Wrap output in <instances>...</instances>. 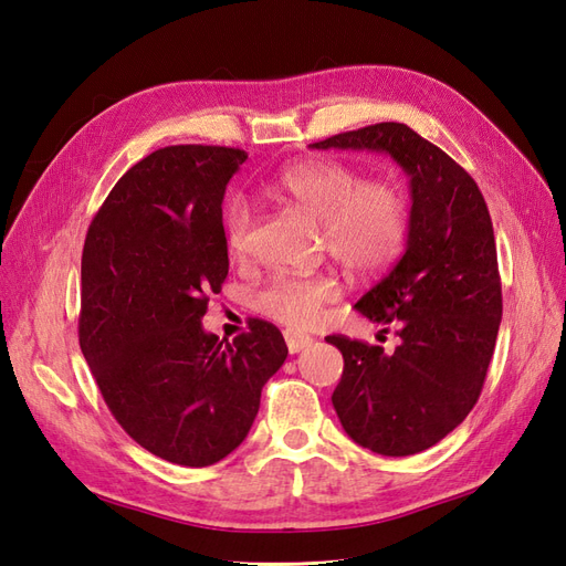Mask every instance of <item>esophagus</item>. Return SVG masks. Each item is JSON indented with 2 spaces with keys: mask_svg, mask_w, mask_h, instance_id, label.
<instances>
[{
  "mask_svg": "<svg viewBox=\"0 0 566 566\" xmlns=\"http://www.w3.org/2000/svg\"><path fill=\"white\" fill-rule=\"evenodd\" d=\"M283 337H285V345H287L290 354H297V352H302V349L312 345V337L300 333V331H285Z\"/></svg>",
  "mask_w": 566,
  "mask_h": 566,
  "instance_id": "34e87169",
  "label": "esophagus"
}]
</instances>
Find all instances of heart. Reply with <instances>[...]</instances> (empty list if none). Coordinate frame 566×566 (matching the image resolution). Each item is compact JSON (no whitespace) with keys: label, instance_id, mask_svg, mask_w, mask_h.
Listing matches in <instances>:
<instances>
[{"label":"heart","instance_id":"obj_1","mask_svg":"<svg viewBox=\"0 0 566 566\" xmlns=\"http://www.w3.org/2000/svg\"><path fill=\"white\" fill-rule=\"evenodd\" d=\"M262 191L321 219L328 252L354 276L385 271L406 245L410 221L406 193L385 179L364 181L347 163L331 158L293 163L262 181ZM221 233L233 256L248 254L252 208L243 196H231L221 208ZM337 293L331 273L281 276L256 295V306L273 321L310 328Z\"/></svg>","mask_w":566,"mask_h":566}]
</instances>
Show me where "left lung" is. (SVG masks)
I'll return each instance as SVG.
<instances>
[{
    "instance_id": "obj_1",
    "label": "left lung",
    "mask_w": 566,
    "mask_h": 566,
    "mask_svg": "<svg viewBox=\"0 0 566 566\" xmlns=\"http://www.w3.org/2000/svg\"><path fill=\"white\" fill-rule=\"evenodd\" d=\"M312 148L389 153L410 177L406 252L356 302L366 318L394 323L399 347L325 339L345 358L333 391L345 432L380 455L420 453L468 418L499 337L503 293L489 208L465 169L408 125H368Z\"/></svg>"
}]
</instances>
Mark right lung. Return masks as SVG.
I'll list each match as a JSON object with an SVG mask.
<instances>
[{
    "instance_id": "obj_1",
    "label": "right lung",
    "mask_w": 566,
    "mask_h": 566,
    "mask_svg": "<svg viewBox=\"0 0 566 566\" xmlns=\"http://www.w3.org/2000/svg\"><path fill=\"white\" fill-rule=\"evenodd\" d=\"M248 153L167 146L129 167L82 250L80 347L119 427L153 455L208 468L248 437L287 347L276 325L202 331L229 273L221 200Z\"/></svg>"
}]
</instances>
